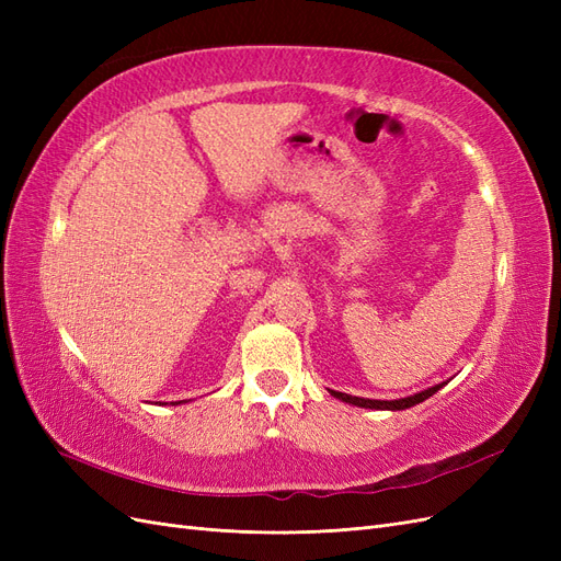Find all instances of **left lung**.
Returning <instances> with one entry per match:
<instances>
[{"label": "left lung", "instance_id": "1", "mask_svg": "<svg viewBox=\"0 0 561 561\" xmlns=\"http://www.w3.org/2000/svg\"><path fill=\"white\" fill-rule=\"evenodd\" d=\"M447 381L443 383H435L426 390H419V393L414 396H407V398H400V400H371V398H355V396H348V393H339V390H330V396H334L336 400L342 402H348V404H355V407H365V410H388V412H400V410H410V407L428 400L431 396H435L439 388H443Z\"/></svg>", "mask_w": 561, "mask_h": 561}]
</instances>
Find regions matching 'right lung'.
Returning <instances> with one entry per match:
<instances>
[{"instance_id":"right-lung-1","label":"right lung","mask_w":561,"mask_h":561,"mask_svg":"<svg viewBox=\"0 0 561 561\" xmlns=\"http://www.w3.org/2000/svg\"><path fill=\"white\" fill-rule=\"evenodd\" d=\"M182 402H184V400H180V402H171V404H182ZM159 404H161V402H159Z\"/></svg>"}]
</instances>
